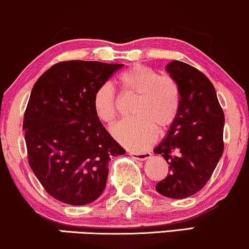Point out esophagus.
Segmentation results:
<instances>
[{
	"label": "esophagus",
	"instance_id": "obj_1",
	"mask_svg": "<svg viewBox=\"0 0 249 249\" xmlns=\"http://www.w3.org/2000/svg\"><path fill=\"white\" fill-rule=\"evenodd\" d=\"M129 155L133 157L134 159H137V160H146L151 157V153L150 152H133L130 151Z\"/></svg>",
	"mask_w": 249,
	"mask_h": 249
}]
</instances>
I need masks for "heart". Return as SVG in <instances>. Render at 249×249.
Returning a JSON list of instances; mask_svg holds the SVG:
<instances>
[{"mask_svg": "<svg viewBox=\"0 0 249 249\" xmlns=\"http://www.w3.org/2000/svg\"><path fill=\"white\" fill-rule=\"evenodd\" d=\"M118 82L127 93L139 96L131 110L133 119L113 128L116 140L133 150L148 149L156 140V129L166 130L178 115L180 92L171 76L145 66H131L119 75ZM93 110L99 121L113 124L118 113L116 94L108 84L94 92Z\"/></svg>", "mask_w": 249, "mask_h": 249, "instance_id": "b5f03b06", "label": "heart"}]
</instances>
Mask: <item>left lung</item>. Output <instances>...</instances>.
<instances>
[{
  "mask_svg": "<svg viewBox=\"0 0 249 249\" xmlns=\"http://www.w3.org/2000/svg\"><path fill=\"white\" fill-rule=\"evenodd\" d=\"M180 92L178 115L166 137L153 150L168 164L156 190L171 198L199 192L213 176L224 151V112L209 78L194 67L173 60L166 66Z\"/></svg>",
  "mask_w": 249,
  "mask_h": 249,
  "instance_id": "1",
  "label": "left lung"
}]
</instances>
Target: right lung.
<instances>
[{"mask_svg":"<svg viewBox=\"0 0 249 249\" xmlns=\"http://www.w3.org/2000/svg\"><path fill=\"white\" fill-rule=\"evenodd\" d=\"M124 64L63 61L33 85L23 129L30 167L46 192L71 205L93 202L106 187L108 161L125 150L93 110V96Z\"/></svg>","mask_w":249,"mask_h":249,"instance_id":"obj_1","label":"right lung"}]
</instances>
